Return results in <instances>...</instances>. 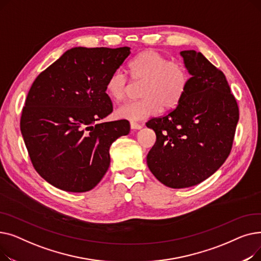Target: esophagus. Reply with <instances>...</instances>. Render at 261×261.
<instances>
[{
	"label": "esophagus",
	"instance_id": "34e87169",
	"mask_svg": "<svg viewBox=\"0 0 261 261\" xmlns=\"http://www.w3.org/2000/svg\"><path fill=\"white\" fill-rule=\"evenodd\" d=\"M130 128L132 129V130H140V129H142L143 127H142V125H140V123H138V122H130Z\"/></svg>",
	"mask_w": 261,
	"mask_h": 261
}]
</instances>
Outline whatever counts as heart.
Listing matches in <instances>:
<instances>
[{"instance_id": "b5f03b06", "label": "heart", "mask_w": 261, "mask_h": 261, "mask_svg": "<svg viewBox=\"0 0 261 261\" xmlns=\"http://www.w3.org/2000/svg\"><path fill=\"white\" fill-rule=\"evenodd\" d=\"M130 74L135 82H143L141 96L143 99L130 101L118 107L115 115L119 119L131 121L144 120L159 112L160 108L174 107L184 94L189 74L186 66L180 61H169L155 49H145L130 64ZM131 88L130 80L121 70L114 71L109 76L106 91L114 101L127 98Z\"/></svg>"}]
</instances>
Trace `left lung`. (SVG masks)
Segmentation results:
<instances>
[{
    "mask_svg": "<svg viewBox=\"0 0 261 261\" xmlns=\"http://www.w3.org/2000/svg\"><path fill=\"white\" fill-rule=\"evenodd\" d=\"M188 86L171 111L150 119L156 142L147 165L171 188L195 186L214 174L227 159L239 119V109L224 74L201 53H180Z\"/></svg>",
    "mask_w": 261,
    "mask_h": 261,
    "instance_id": "8db88e82",
    "label": "left lung"
}]
</instances>
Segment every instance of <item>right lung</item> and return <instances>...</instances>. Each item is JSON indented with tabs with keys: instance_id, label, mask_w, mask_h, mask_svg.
Segmentation results:
<instances>
[{
	"instance_id": "1",
	"label": "right lung",
	"mask_w": 261,
	"mask_h": 261,
	"mask_svg": "<svg viewBox=\"0 0 261 261\" xmlns=\"http://www.w3.org/2000/svg\"><path fill=\"white\" fill-rule=\"evenodd\" d=\"M130 47H73L41 73L27 94L21 133L36 171L70 193L93 189L110 166V146L127 135L126 119L99 122L113 111L109 76Z\"/></svg>"
}]
</instances>
